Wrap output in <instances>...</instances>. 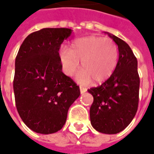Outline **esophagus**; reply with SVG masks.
I'll return each instance as SVG.
<instances>
[{"mask_svg": "<svg viewBox=\"0 0 154 154\" xmlns=\"http://www.w3.org/2000/svg\"><path fill=\"white\" fill-rule=\"evenodd\" d=\"M80 91H81V94H83L84 92H86V91H87V89L82 87H80Z\"/></svg>", "mask_w": 154, "mask_h": 154, "instance_id": "34e87169", "label": "esophagus"}]
</instances>
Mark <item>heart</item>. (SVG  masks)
I'll return each instance as SVG.
<instances>
[{
  "mask_svg": "<svg viewBox=\"0 0 154 154\" xmlns=\"http://www.w3.org/2000/svg\"><path fill=\"white\" fill-rule=\"evenodd\" d=\"M59 56L63 70L67 76H73L79 68V61H82L83 69L76 77L77 82L89 84L94 80L100 83L107 80L116 70L119 50L110 38L89 36L74 40L70 50L63 48Z\"/></svg>",
  "mask_w": 154,
  "mask_h": 154,
  "instance_id": "b5f03b06",
  "label": "heart"
}]
</instances>
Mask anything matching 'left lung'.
<instances>
[{
  "instance_id": "left-lung-1",
  "label": "left lung",
  "mask_w": 154,
  "mask_h": 154,
  "mask_svg": "<svg viewBox=\"0 0 154 154\" xmlns=\"http://www.w3.org/2000/svg\"><path fill=\"white\" fill-rule=\"evenodd\" d=\"M118 46L119 60L113 74L97 87L88 89L93 96L91 124L98 132L115 134L132 121L138 110L139 76L138 61L128 44L107 33Z\"/></svg>"
}]
</instances>
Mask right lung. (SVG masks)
<instances>
[{"label":"right lung","mask_w":154,"mask_h":154,"mask_svg":"<svg viewBox=\"0 0 154 154\" xmlns=\"http://www.w3.org/2000/svg\"><path fill=\"white\" fill-rule=\"evenodd\" d=\"M72 30L44 28L29 35L15 58L13 82L16 108L26 126L38 134L60 130L69 107L80 96L62 72L59 48Z\"/></svg>","instance_id":"obj_1"}]
</instances>
